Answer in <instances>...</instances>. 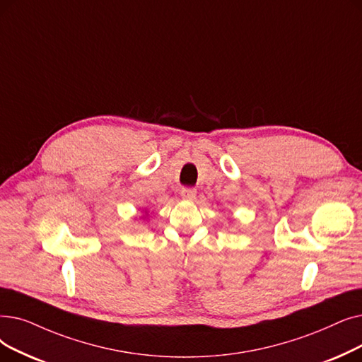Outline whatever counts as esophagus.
I'll return each instance as SVG.
<instances>
[{
    "mask_svg": "<svg viewBox=\"0 0 362 362\" xmlns=\"http://www.w3.org/2000/svg\"><path fill=\"white\" fill-rule=\"evenodd\" d=\"M180 195H182V198L186 199V201H194L195 197H197V191L194 189V187H183Z\"/></svg>",
    "mask_w": 362,
    "mask_h": 362,
    "instance_id": "34e87169",
    "label": "esophagus"
}]
</instances>
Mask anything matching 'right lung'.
<instances>
[{
	"label": "right lung",
	"mask_w": 362,
	"mask_h": 362,
	"mask_svg": "<svg viewBox=\"0 0 362 362\" xmlns=\"http://www.w3.org/2000/svg\"><path fill=\"white\" fill-rule=\"evenodd\" d=\"M148 217H149V213H148V211H146V210H145V214H144V216H142V218H148Z\"/></svg>",
	"instance_id": "obj_1"
}]
</instances>
